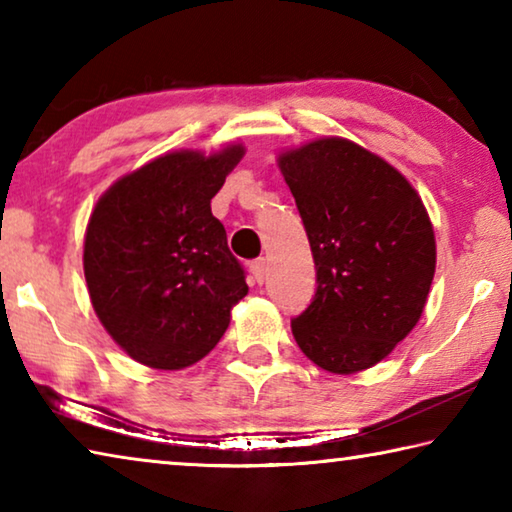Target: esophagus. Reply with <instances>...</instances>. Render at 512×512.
<instances>
[{"instance_id":"obj_1","label":"esophagus","mask_w":512,"mask_h":512,"mask_svg":"<svg viewBox=\"0 0 512 512\" xmlns=\"http://www.w3.org/2000/svg\"><path fill=\"white\" fill-rule=\"evenodd\" d=\"M250 273H253V280L257 284H262L266 280V259L264 257L255 259V262L250 264Z\"/></svg>"}]
</instances>
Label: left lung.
I'll list each match as a JSON object with an SVG mask.
<instances>
[{
	"instance_id": "left-lung-1",
	"label": "left lung",
	"mask_w": 512,
	"mask_h": 512,
	"mask_svg": "<svg viewBox=\"0 0 512 512\" xmlns=\"http://www.w3.org/2000/svg\"><path fill=\"white\" fill-rule=\"evenodd\" d=\"M316 262L314 302L291 320L318 368L354 375L411 334L436 273V235L415 187L381 155L345 137L277 153Z\"/></svg>"
}]
</instances>
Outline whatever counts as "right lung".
<instances>
[{
  "label": "right lung",
  "mask_w": 512,
  "mask_h": 512,
  "mask_svg": "<svg viewBox=\"0 0 512 512\" xmlns=\"http://www.w3.org/2000/svg\"><path fill=\"white\" fill-rule=\"evenodd\" d=\"M246 155L162 153L99 196L83 241L94 314L121 350L153 370H183L214 350L246 298L212 198Z\"/></svg>",
  "instance_id": "add662e5"
}]
</instances>
